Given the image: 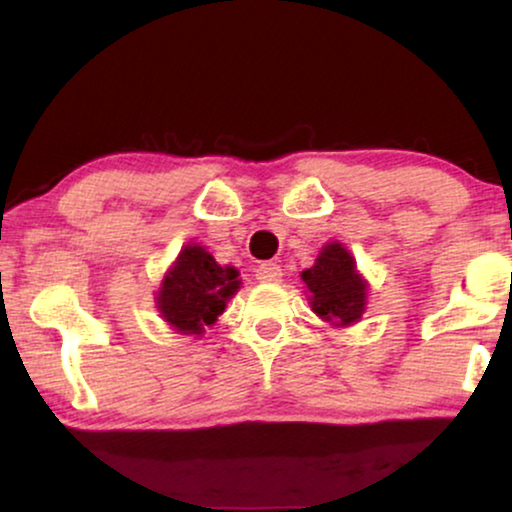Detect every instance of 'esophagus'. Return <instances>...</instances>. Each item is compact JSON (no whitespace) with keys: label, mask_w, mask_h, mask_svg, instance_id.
<instances>
[{"label":"esophagus","mask_w":512,"mask_h":512,"mask_svg":"<svg viewBox=\"0 0 512 512\" xmlns=\"http://www.w3.org/2000/svg\"><path fill=\"white\" fill-rule=\"evenodd\" d=\"M256 279H258V282H268V284L279 282V279H282V268H279V265L272 263V261L261 263L256 268Z\"/></svg>","instance_id":"34e87169"}]
</instances>
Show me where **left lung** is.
Masks as SVG:
<instances>
[{
    "mask_svg": "<svg viewBox=\"0 0 512 512\" xmlns=\"http://www.w3.org/2000/svg\"><path fill=\"white\" fill-rule=\"evenodd\" d=\"M310 291V305L324 321L335 326H352L366 310L368 284L356 270V261L340 242L321 249L312 268L303 270Z\"/></svg>",
    "mask_w": 512,
    "mask_h": 512,
    "instance_id": "1",
    "label": "left lung"
}]
</instances>
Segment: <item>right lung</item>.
I'll list each match as a JSON object with an SVG mask.
<instances>
[{"label":"right lung","mask_w":512,"mask_h":512,"mask_svg":"<svg viewBox=\"0 0 512 512\" xmlns=\"http://www.w3.org/2000/svg\"><path fill=\"white\" fill-rule=\"evenodd\" d=\"M240 284V272L235 268H221L205 247L186 244L172 268L165 272L156 303L174 331L202 335L205 326H212L226 310V303Z\"/></svg>","instance_id":"add662e5"}]
</instances>
